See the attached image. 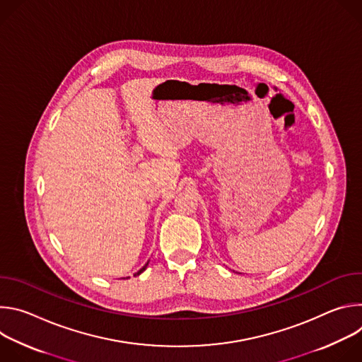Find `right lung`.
Returning a JSON list of instances; mask_svg holds the SVG:
<instances>
[{"label": "right lung", "instance_id": "1", "mask_svg": "<svg viewBox=\"0 0 362 362\" xmlns=\"http://www.w3.org/2000/svg\"><path fill=\"white\" fill-rule=\"evenodd\" d=\"M146 267H147V264H146V265H144V267H143V268H141V269H140V271H139L136 275H140V274H141V272L146 269Z\"/></svg>", "mask_w": 362, "mask_h": 362}]
</instances>
